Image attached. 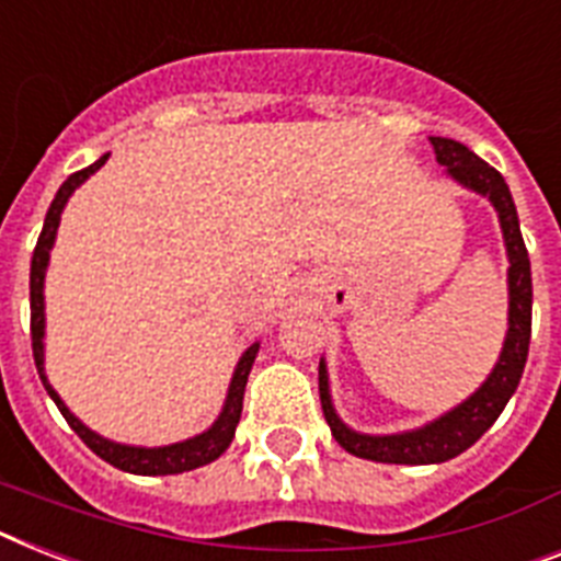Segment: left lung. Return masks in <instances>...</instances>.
Here are the masks:
<instances>
[{
  "mask_svg": "<svg viewBox=\"0 0 561 561\" xmlns=\"http://www.w3.org/2000/svg\"><path fill=\"white\" fill-rule=\"evenodd\" d=\"M435 158L440 167H446V175L455 184L470 190L476 195H484L493 204L499 225H502L504 250H507V334H504L502 354L495 359L493 371L486 380L472 391L470 398L461 400L449 412L438 414L435 421L423 423L417 430L391 432V435H368V432L352 430L348 423L336 414L334 400H331V383H328L325 357L320 359V400L325 421L331 426V435L345 453L366 458V461L380 463H444L463 449H470L481 435L495 423V417L504 412L507 400L518 389L522 371L527 363V348H530V311H533V282H530V259H527L522 227H518V213L510 195L507 181L502 172L493 170L490 163L481 161L472 149H467L458 140L430 138Z\"/></svg>",
  "mask_w": 561,
  "mask_h": 561,
  "instance_id": "obj_1",
  "label": "left lung"
}]
</instances>
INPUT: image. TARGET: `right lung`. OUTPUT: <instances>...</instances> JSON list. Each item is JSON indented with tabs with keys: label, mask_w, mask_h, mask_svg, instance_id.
Returning <instances> with one entry per match:
<instances>
[{
	"label": "right lung",
	"mask_w": 561,
	"mask_h": 561,
	"mask_svg": "<svg viewBox=\"0 0 561 561\" xmlns=\"http://www.w3.org/2000/svg\"><path fill=\"white\" fill-rule=\"evenodd\" d=\"M108 161V154H103L100 161H94L85 170L75 172L62 181V186L54 195L51 207L45 213L43 233L36 239L34 259H31V345H34V363L36 371H39V380H43L45 391L51 394V400L57 403V409L62 412V417L68 421V426L83 438V444L89 446L91 453L100 455L103 461L117 467L123 472H131V476H178V472L198 470L204 463L216 461L218 455H225V449L233 444L236 426H239L241 417V400H244V386H248L250 368L256 363L259 343H253L250 348H244V354L236 363V371L230 377V389H227L225 407L218 412V417L213 421V426L193 438L178 440V444L167 446H135V444H117V440H108L103 435H98L94 430H89L80 417H77L71 409L62 403L54 386L48 383V375H45V271H48V262H51V248L54 239H57L59 218H62V209H66L68 198L75 195V190L80 184H85L94 172Z\"/></svg>",
	"instance_id": "right-lung-1"
}]
</instances>
